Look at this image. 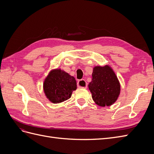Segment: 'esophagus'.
<instances>
[{
    "label": "esophagus",
    "instance_id": "esophagus-1",
    "mask_svg": "<svg viewBox=\"0 0 154 154\" xmlns=\"http://www.w3.org/2000/svg\"><path fill=\"white\" fill-rule=\"evenodd\" d=\"M77 86L78 88H87V82L84 80H79L77 83Z\"/></svg>",
    "mask_w": 154,
    "mask_h": 154
}]
</instances>
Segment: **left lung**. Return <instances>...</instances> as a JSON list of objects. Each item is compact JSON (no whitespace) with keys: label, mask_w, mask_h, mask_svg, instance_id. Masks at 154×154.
<instances>
[{"label":"left lung","mask_w":154,"mask_h":154,"mask_svg":"<svg viewBox=\"0 0 154 154\" xmlns=\"http://www.w3.org/2000/svg\"><path fill=\"white\" fill-rule=\"evenodd\" d=\"M92 81L88 88L92 100L100 106H110L118 100L120 94V83L110 66H96L93 69Z\"/></svg>","instance_id":"left-lung-1"}]
</instances>
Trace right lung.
<instances>
[{
	"label": "right lung",
	"mask_w": 154,
	"mask_h": 154,
	"mask_svg": "<svg viewBox=\"0 0 154 154\" xmlns=\"http://www.w3.org/2000/svg\"><path fill=\"white\" fill-rule=\"evenodd\" d=\"M43 87L47 98L53 103H59L70 98L77 85L73 76L57 69L50 71L45 79Z\"/></svg>",
	"instance_id": "1"
}]
</instances>
